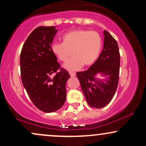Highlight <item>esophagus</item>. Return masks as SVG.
I'll list each match as a JSON object with an SVG mask.
<instances>
[{
    "label": "esophagus",
    "mask_w": 146,
    "mask_h": 146,
    "mask_svg": "<svg viewBox=\"0 0 146 146\" xmlns=\"http://www.w3.org/2000/svg\"><path fill=\"white\" fill-rule=\"evenodd\" d=\"M69 74L70 75H71V77H75V73H74V72H69Z\"/></svg>",
    "instance_id": "34e87169"
}]
</instances>
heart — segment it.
Returning <instances> with one entry per match:
<instances>
[{"label": "heart", "mask_w": 146, "mask_h": 146, "mask_svg": "<svg viewBox=\"0 0 146 146\" xmlns=\"http://www.w3.org/2000/svg\"><path fill=\"white\" fill-rule=\"evenodd\" d=\"M63 42H53L51 51L68 71H75L82 66L93 64L98 58L102 48V38L97 31L86 29H76L65 33Z\"/></svg>", "instance_id": "heart-1"}]
</instances>
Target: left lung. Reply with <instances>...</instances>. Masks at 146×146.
Masks as SVG:
<instances>
[{
    "instance_id": "1",
    "label": "left lung",
    "mask_w": 146,
    "mask_h": 146,
    "mask_svg": "<svg viewBox=\"0 0 146 146\" xmlns=\"http://www.w3.org/2000/svg\"><path fill=\"white\" fill-rule=\"evenodd\" d=\"M104 44L98 60L85 71L76 73L86 102L92 108H101L109 104L117 88L119 78L120 54L117 41L104 30ZM98 73L105 76L101 80Z\"/></svg>"
}]
</instances>
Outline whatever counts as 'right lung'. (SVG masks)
<instances>
[{"label":"right lung","mask_w":146,"mask_h":146,"mask_svg":"<svg viewBox=\"0 0 146 146\" xmlns=\"http://www.w3.org/2000/svg\"><path fill=\"white\" fill-rule=\"evenodd\" d=\"M57 31L53 26L38 27L27 38L21 53L23 86L33 104L45 113L56 111L64 105L70 78L51 51Z\"/></svg>","instance_id":"obj_1"}]
</instances>
